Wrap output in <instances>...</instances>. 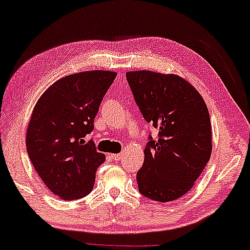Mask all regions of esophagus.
<instances>
[{
    "label": "esophagus",
    "instance_id": "esophagus-1",
    "mask_svg": "<svg viewBox=\"0 0 250 250\" xmlns=\"http://www.w3.org/2000/svg\"><path fill=\"white\" fill-rule=\"evenodd\" d=\"M110 158L114 159V161H120V159H122L123 155L122 154H110Z\"/></svg>",
    "mask_w": 250,
    "mask_h": 250
}]
</instances>
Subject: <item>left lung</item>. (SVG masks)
Here are the masks:
<instances>
[{"mask_svg":"<svg viewBox=\"0 0 250 250\" xmlns=\"http://www.w3.org/2000/svg\"><path fill=\"white\" fill-rule=\"evenodd\" d=\"M127 80L146 122L159 130L144 149L138 191L167 203L188 193L212 154V128L200 93L184 78L152 71L127 72Z\"/></svg>","mask_w":250,"mask_h":250,"instance_id":"left-lung-1","label":"left lung"}]
</instances>
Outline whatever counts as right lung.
Instances as JSON below:
<instances>
[{"label": "right lung", "mask_w": 250, "mask_h": 250, "mask_svg": "<svg viewBox=\"0 0 250 250\" xmlns=\"http://www.w3.org/2000/svg\"><path fill=\"white\" fill-rule=\"evenodd\" d=\"M113 71H85L53 83L35 104L26 130V150L46 188L62 200L93 190L95 172L106 156L85 137L108 88Z\"/></svg>", "instance_id": "obj_1"}]
</instances>
